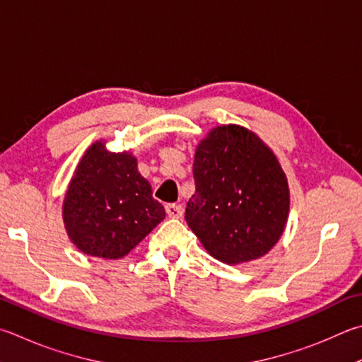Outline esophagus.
Segmentation results:
<instances>
[{"mask_svg": "<svg viewBox=\"0 0 362 362\" xmlns=\"http://www.w3.org/2000/svg\"><path fill=\"white\" fill-rule=\"evenodd\" d=\"M166 214L170 218H180L183 215V207L180 204H166Z\"/></svg>", "mask_w": 362, "mask_h": 362, "instance_id": "1", "label": "esophagus"}]
</instances>
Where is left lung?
Masks as SVG:
<instances>
[{"label":"left lung","instance_id":"8db88e82","mask_svg":"<svg viewBox=\"0 0 362 362\" xmlns=\"http://www.w3.org/2000/svg\"><path fill=\"white\" fill-rule=\"evenodd\" d=\"M196 192L185 220L207 252L226 264L261 258L290 212V188L277 156L238 124L214 128L196 148Z\"/></svg>","mask_w":362,"mask_h":362}]
</instances>
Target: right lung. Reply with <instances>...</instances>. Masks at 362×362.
Listing matches in <instances>:
<instances>
[{
    "label": "right lung",
    "instance_id": "add662e5",
    "mask_svg": "<svg viewBox=\"0 0 362 362\" xmlns=\"http://www.w3.org/2000/svg\"><path fill=\"white\" fill-rule=\"evenodd\" d=\"M166 216L129 152L95 142L77 164L63 202V221L81 252L104 259L128 255Z\"/></svg>",
    "mask_w": 362,
    "mask_h": 362
}]
</instances>
